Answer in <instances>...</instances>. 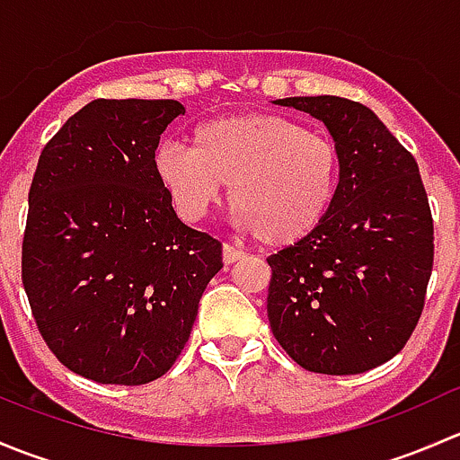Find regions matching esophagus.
Here are the masks:
<instances>
[{
	"instance_id": "obj_1",
	"label": "esophagus",
	"mask_w": 460,
	"mask_h": 460,
	"mask_svg": "<svg viewBox=\"0 0 460 460\" xmlns=\"http://www.w3.org/2000/svg\"><path fill=\"white\" fill-rule=\"evenodd\" d=\"M243 258L244 252H240V249L231 247V244H225V247H222V260H225V264H234Z\"/></svg>"
}]
</instances>
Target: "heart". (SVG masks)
I'll use <instances>...</instances> for the list:
<instances>
[{
	"mask_svg": "<svg viewBox=\"0 0 460 460\" xmlns=\"http://www.w3.org/2000/svg\"><path fill=\"white\" fill-rule=\"evenodd\" d=\"M153 173L182 220H202L229 184L240 229L267 247H294L316 234L336 202L341 153L282 115H225L198 124L191 146L157 144Z\"/></svg>",
	"mask_w": 460,
	"mask_h": 460,
	"instance_id": "obj_1",
	"label": "heart"
}]
</instances>
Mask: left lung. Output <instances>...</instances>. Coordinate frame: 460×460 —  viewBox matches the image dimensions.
Masks as SVG:
<instances>
[{
    "mask_svg": "<svg viewBox=\"0 0 460 460\" xmlns=\"http://www.w3.org/2000/svg\"><path fill=\"white\" fill-rule=\"evenodd\" d=\"M273 104L327 127L341 184L316 234L267 258L269 324L300 367L363 374L405 347L423 312L434 222L419 164L358 102L318 95Z\"/></svg>",
    "mask_w": 460,
    "mask_h": 460,
    "instance_id": "obj_1",
    "label": "left lung"
}]
</instances>
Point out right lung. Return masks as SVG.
Masks as SVG:
<instances>
[{
    "mask_svg": "<svg viewBox=\"0 0 460 460\" xmlns=\"http://www.w3.org/2000/svg\"><path fill=\"white\" fill-rule=\"evenodd\" d=\"M182 113L175 100H93L37 162L22 280L49 349L95 383L169 372L222 269V244L175 216L153 173Z\"/></svg>",
    "mask_w": 460,
    "mask_h": 460,
    "instance_id": "obj_1",
    "label": "right lung"
}]
</instances>
